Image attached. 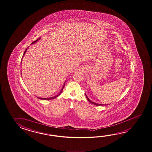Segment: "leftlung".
I'll use <instances>...</instances> for the list:
<instances>
[{
	"instance_id": "1",
	"label": "left lung",
	"mask_w": 152,
	"mask_h": 152,
	"mask_svg": "<svg viewBox=\"0 0 152 152\" xmlns=\"http://www.w3.org/2000/svg\"><path fill=\"white\" fill-rule=\"evenodd\" d=\"M85 95H86V98H87V99L88 100V101H89V102H90L91 103L93 104H94L95 105H97V106H98V105H105L104 104H101L95 103H94V102H92L91 100H90V99L88 98V97H87V95H86L85 94Z\"/></svg>"
}]
</instances>
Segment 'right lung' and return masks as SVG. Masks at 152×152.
Listing matches in <instances>:
<instances>
[{
    "mask_svg": "<svg viewBox=\"0 0 152 152\" xmlns=\"http://www.w3.org/2000/svg\"><path fill=\"white\" fill-rule=\"evenodd\" d=\"M40 37H39L38 39H37V40H35V41H34V42H33L32 43H35V42H37V40H40ZM26 50H27V49H26V50H25V51H24V54H23V57L24 56V54H25V52H26ZM65 83H64V85H63V86H62V89H61V90L60 91V92L59 93H58V94L57 95H56V96H53V97H49V98H40V97H38L39 99H41V100H52V99H55V98H56V97H57L58 96H59L60 95V94L61 93V92H62V90H63V88H64V87H65Z\"/></svg>",
    "mask_w": 152,
    "mask_h": 152,
    "instance_id": "add662e5",
    "label": "right lung"
}]
</instances>
